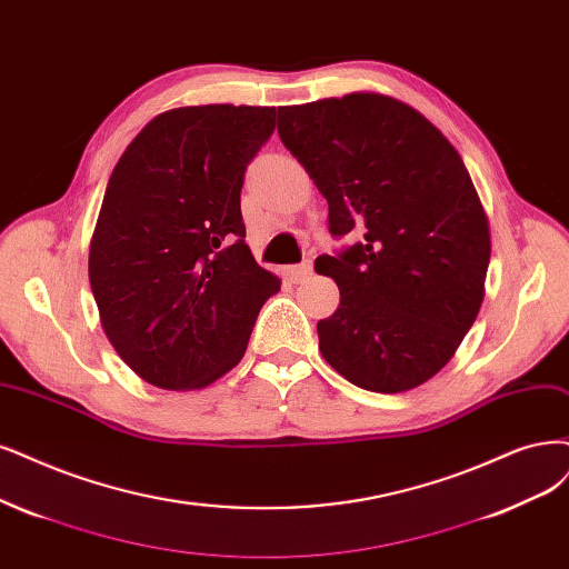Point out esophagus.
<instances>
[{
    "instance_id": "obj_1",
    "label": "esophagus",
    "mask_w": 569,
    "mask_h": 569,
    "mask_svg": "<svg viewBox=\"0 0 569 569\" xmlns=\"http://www.w3.org/2000/svg\"><path fill=\"white\" fill-rule=\"evenodd\" d=\"M286 279L290 283H302L309 273H311V264L309 262H302V264H292V267H286Z\"/></svg>"
}]
</instances>
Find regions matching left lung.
Masks as SVG:
<instances>
[{
    "label": "left lung",
    "instance_id": "left-lung-1",
    "mask_svg": "<svg viewBox=\"0 0 569 569\" xmlns=\"http://www.w3.org/2000/svg\"><path fill=\"white\" fill-rule=\"evenodd\" d=\"M279 136L326 197L330 234L363 231L313 262L340 288L317 326L323 359L368 391L425 385L473 326L490 264L465 161L427 117L380 93L279 108Z\"/></svg>",
    "mask_w": 569,
    "mask_h": 569
}]
</instances>
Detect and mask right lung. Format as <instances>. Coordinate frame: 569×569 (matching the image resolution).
I'll use <instances>...</instances> for the list:
<instances>
[{
    "mask_svg": "<svg viewBox=\"0 0 569 569\" xmlns=\"http://www.w3.org/2000/svg\"><path fill=\"white\" fill-rule=\"evenodd\" d=\"M273 108L154 117L104 189L89 279L108 340L144 382L201 389L234 368L279 279L246 243L241 187Z\"/></svg>",
    "mask_w": 569,
    "mask_h": 569,
    "instance_id": "1",
    "label": "right lung"
}]
</instances>
